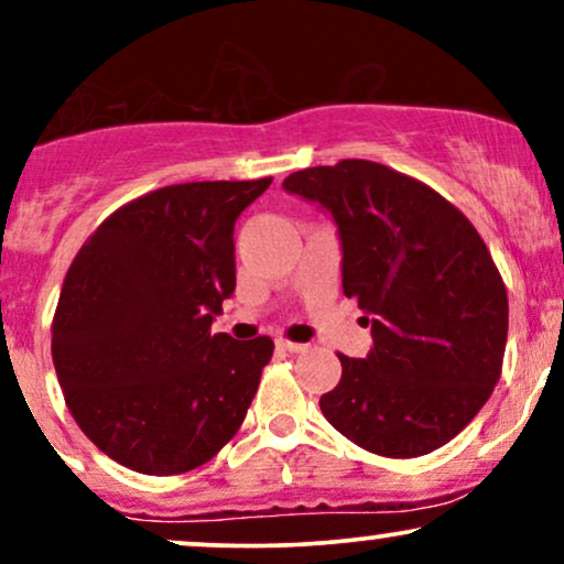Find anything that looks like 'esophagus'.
<instances>
[{
  "label": "esophagus",
  "mask_w": 564,
  "mask_h": 564,
  "mask_svg": "<svg viewBox=\"0 0 564 564\" xmlns=\"http://www.w3.org/2000/svg\"><path fill=\"white\" fill-rule=\"evenodd\" d=\"M278 349H286V352H304L307 345H302V341H289V339H278L275 341Z\"/></svg>",
  "instance_id": "esophagus-1"
}]
</instances>
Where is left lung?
<instances>
[{"instance_id": "obj_1", "label": "left lung", "mask_w": 564, "mask_h": 564, "mask_svg": "<svg viewBox=\"0 0 564 564\" xmlns=\"http://www.w3.org/2000/svg\"><path fill=\"white\" fill-rule=\"evenodd\" d=\"M283 187L332 212L341 289L371 323V352L339 355L323 416L377 456L437 451L488 403L507 349V286L480 232L430 185L377 161L310 166Z\"/></svg>"}]
</instances>
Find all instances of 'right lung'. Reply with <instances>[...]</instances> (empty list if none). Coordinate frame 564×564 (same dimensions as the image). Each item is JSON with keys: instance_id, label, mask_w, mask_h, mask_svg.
Returning a JSON list of instances; mask_svg holds the SVG:
<instances>
[{"instance_id": "1", "label": "right lung", "mask_w": 564, "mask_h": 564, "mask_svg": "<svg viewBox=\"0 0 564 564\" xmlns=\"http://www.w3.org/2000/svg\"><path fill=\"white\" fill-rule=\"evenodd\" d=\"M273 177L166 185L84 241L53 318L70 416L121 467L183 475L243 424L273 339L236 341L212 321L236 289V219Z\"/></svg>"}]
</instances>
